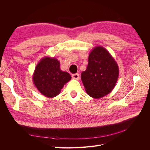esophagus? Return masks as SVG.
Segmentation results:
<instances>
[{
	"instance_id": "34e87169",
	"label": "esophagus",
	"mask_w": 150,
	"mask_h": 150,
	"mask_svg": "<svg viewBox=\"0 0 150 150\" xmlns=\"http://www.w3.org/2000/svg\"><path fill=\"white\" fill-rule=\"evenodd\" d=\"M72 78L73 79H76V80H79V74L76 73V74H74L72 75Z\"/></svg>"
}]
</instances>
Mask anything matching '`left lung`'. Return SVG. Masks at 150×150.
I'll list each match as a JSON object with an SVG mask.
<instances>
[{
	"instance_id": "obj_1",
	"label": "left lung",
	"mask_w": 150,
	"mask_h": 150,
	"mask_svg": "<svg viewBox=\"0 0 150 150\" xmlns=\"http://www.w3.org/2000/svg\"><path fill=\"white\" fill-rule=\"evenodd\" d=\"M119 76V67L107 50L96 46L89 54L87 69L81 73L86 92L94 99L106 96L114 89Z\"/></svg>"
}]
</instances>
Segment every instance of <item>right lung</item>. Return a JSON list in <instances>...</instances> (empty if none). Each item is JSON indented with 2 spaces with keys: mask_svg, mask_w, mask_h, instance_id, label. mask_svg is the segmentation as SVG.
<instances>
[{
  "mask_svg": "<svg viewBox=\"0 0 150 150\" xmlns=\"http://www.w3.org/2000/svg\"><path fill=\"white\" fill-rule=\"evenodd\" d=\"M71 79V75L60 69L59 61L47 56L40 60L33 76L35 87L43 96L49 98L57 96L63 86Z\"/></svg>",
  "mask_w": 150,
  "mask_h": 150,
  "instance_id": "add662e5",
  "label": "right lung"
}]
</instances>
